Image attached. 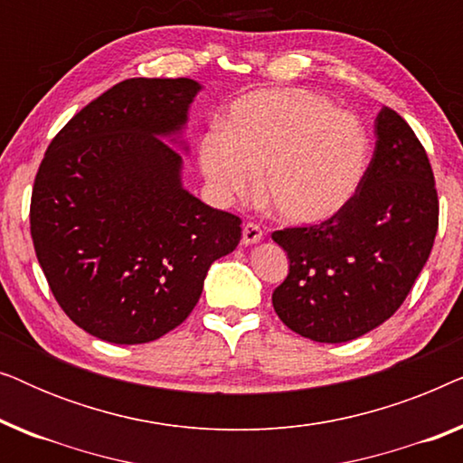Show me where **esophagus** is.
<instances>
[{
  "label": "esophagus",
  "instance_id": "1",
  "mask_svg": "<svg viewBox=\"0 0 463 463\" xmlns=\"http://www.w3.org/2000/svg\"><path fill=\"white\" fill-rule=\"evenodd\" d=\"M261 238H263V232H261V227H259L257 223H246L242 227V244L244 246L257 244Z\"/></svg>",
  "mask_w": 463,
  "mask_h": 463
}]
</instances>
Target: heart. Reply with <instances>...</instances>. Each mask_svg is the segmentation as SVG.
<instances>
[{
	"instance_id": "obj_1",
	"label": "heart",
	"mask_w": 463,
	"mask_h": 463,
	"mask_svg": "<svg viewBox=\"0 0 463 463\" xmlns=\"http://www.w3.org/2000/svg\"><path fill=\"white\" fill-rule=\"evenodd\" d=\"M371 143L352 113L306 88H263L236 99L221 128L202 137V175L223 198H259L276 217L314 225L354 200Z\"/></svg>"
}]
</instances>
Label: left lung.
I'll return each mask as SVG.
<instances>
[{"mask_svg": "<svg viewBox=\"0 0 463 463\" xmlns=\"http://www.w3.org/2000/svg\"><path fill=\"white\" fill-rule=\"evenodd\" d=\"M375 135L363 185L344 211L320 225L271 233L290 261L271 295L278 318L320 344L383 325L413 288L439 230V195L420 138L388 107Z\"/></svg>", "mask_w": 463, "mask_h": 463, "instance_id": "obj_1", "label": "left lung"}]
</instances>
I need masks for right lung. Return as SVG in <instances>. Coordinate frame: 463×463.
<instances>
[{
  "label": "right lung",
  "mask_w": 463,
  "mask_h": 463,
  "mask_svg": "<svg viewBox=\"0 0 463 463\" xmlns=\"http://www.w3.org/2000/svg\"><path fill=\"white\" fill-rule=\"evenodd\" d=\"M202 90L189 78L119 81L48 145L31 194V238L54 299L94 337L147 344L192 314L236 214L183 187L181 141Z\"/></svg>",
  "instance_id": "obj_1"
}]
</instances>
